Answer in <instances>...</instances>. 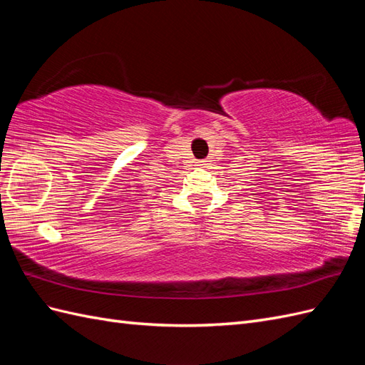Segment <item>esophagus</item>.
<instances>
[{"mask_svg": "<svg viewBox=\"0 0 365 365\" xmlns=\"http://www.w3.org/2000/svg\"><path fill=\"white\" fill-rule=\"evenodd\" d=\"M210 161H212V160H208V158H207V160H202V161L197 163V165H201V168H208V165L212 164Z\"/></svg>", "mask_w": 365, "mask_h": 365, "instance_id": "34e87169", "label": "esophagus"}]
</instances>
